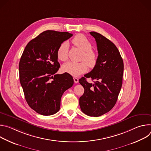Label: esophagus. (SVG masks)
I'll return each instance as SVG.
<instances>
[{
  "mask_svg": "<svg viewBox=\"0 0 151 151\" xmlns=\"http://www.w3.org/2000/svg\"><path fill=\"white\" fill-rule=\"evenodd\" d=\"M73 80H74V82H75V83H78V82H79L78 78H76V77H74V78H73Z\"/></svg>",
  "mask_w": 151,
  "mask_h": 151,
  "instance_id": "1",
  "label": "esophagus"
}]
</instances>
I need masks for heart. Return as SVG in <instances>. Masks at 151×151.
I'll return each instance as SVG.
<instances>
[{"label":"heart","mask_w":151,"mask_h":151,"mask_svg":"<svg viewBox=\"0 0 151 151\" xmlns=\"http://www.w3.org/2000/svg\"><path fill=\"white\" fill-rule=\"evenodd\" d=\"M72 43L78 48L83 51L82 60L79 63L68 62L62 67L64 72H67L74 76H78L87 72L88 65L90 68H93L97 61V55L92 50V44L87 37L82 34L76 35L72 39ZM68 44L64 42L59 46L57 51V56L59 60L66 61L68 60Z\"/></svg>","instance_id":"obj_1"}]
</instances>
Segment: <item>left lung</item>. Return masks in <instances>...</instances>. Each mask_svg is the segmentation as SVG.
I'll return each instance as SVG.
<instances>
[{
	"label": "left lung",
	"mask_w": 151,
	"mask_h": 151,
	"mask_svg": "<svg viewBox=\"0 0 151 151\" xmlns=\"http://www.w3.org/2000/svg\"><path fill=\"white\" fill-rule=\"evenodd\" d=\"M90 33L96 39L99 55L93 69L79 80L84 88L79 106L85 114L97 117L110 111L116 104L122 84L124 63L113 42L97 32ZM86 77L94 80L95 83H88Z\"/></svg>",
	"instance_id": "8db88e82"
}]
</instances>
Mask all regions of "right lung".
<instances>
[{
    "instance_id": "add662e5",
    "label": "right lung",
    "mask_w": 151,
    "mask_h": 151,
    "mask_svg": "<svg viewBox=\"0 0 151 151\" xmlns=\"http://www.w3.org/2000/svg\"><path fill=\"white\" fill-rule=\"evenodd\" d=\"M72 36L68 32L46 30L28 43L21 57L19 81L26 100L40 115L56 114L63 94L73 84L69 73L55 75L60 68L58 48Z\"/></svg>"
}]
</instances>
